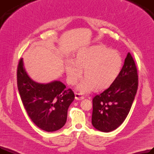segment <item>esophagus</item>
<instances>
[{
	"mask_svg": "<svg viewBox=\"0 0 154 154\" xmlns=\"http://www.w3.org/2000/svg\"><path fill=\"white\" fill-rule=\"evenodd\" d=\"M75 99L77 100H83V99H84V97L82 96V95H80V94H77V93H75Z\"/></svg>",
	"mask_w": 154,
	"mask_h": 154,
	"instance_id": "esophagus-1",
	"label": "esophagus"
}]
</instances>
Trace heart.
Segmentation results:
<instances>
[{
  "label": "heart",
  "instance_id": "heart-1",
  "mask_svg": "<svg viewBox=\"0 0 154 154\" xmlns=\"http://www.w3.org/2000/svg\"><path fill=\"white\" fill-rule=\"evenodd\" d=\"M122 58L116 51L110 50L103 45H95L80 49L74 61L67 60L65 65L67 80L75 85L82 77H85L77 86L81 94L109 87L122 70Z\"/></svg>",
  "mask_w": 154,
  "mask_h": 154
}]
</instances>
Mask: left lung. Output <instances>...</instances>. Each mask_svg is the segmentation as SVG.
<instances>
[{
  "label": "left lung",
  "mask_w": 154,
  "mask_h": 154,
  "mask_svg": "<svg viewBox=\"0 0 154 154\" xmlns=\"http://www.w3.org/2000/svg\"><path fill=\"white\" fill-rule=\"evenodd\" d=\"M137 87V68L128 52L115 81L93 99L92 124L94 127L103 132H110L122 124L130 112Z\"/></svg>",
  "instance_id": "left-lung-1"
}]
</instances>
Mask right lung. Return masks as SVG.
I'll return each mask as SVG.
<instances>
[{"label":"right lung","instance_id":"obj_1","mask_svg":"<svg viewBox=\"0 0 154 154\" xmlns=\"http://www.w3.org/2000/svg\"><path fill=\"white\" fill-rule=\"evenodd\" d=\"M17 87L20 98L31 120L47 132L59 130L66 124L67 110L75 95L59 80L47 84L34 81L24 67L23 59L17 68Z\"/></svg>","mask_w":154,"mask_h":154}]
</instances>
